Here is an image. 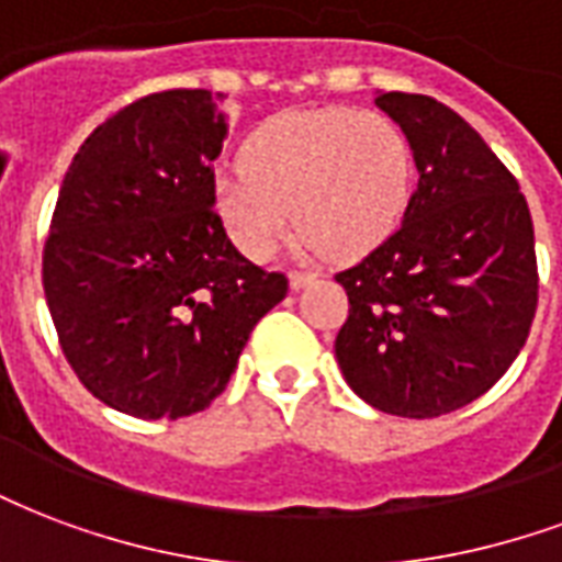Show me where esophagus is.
Returning <instances> with one entry per match:
<instances>
[{"instance_id":"34e87169","label":"esophagus","mask_w":562,"mask_h":562,"mask_svg":"<svg viewBox=\"0 0 562 562\" xmlns=\"http://www.w3.org/2000/svg\"><path fill=\"white\" fill-rule=\"evenodd\" d=\"M289 282H292V289L297 292V289H306L310 282H315V273H310V270H292Z\"/></svg>"}]
</instances>
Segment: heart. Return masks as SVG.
<instances>
[{"instance_id": "b5f03b06", "label": "heart", "mask_w": 562, "mask_h": 562, "mask_svg": "<svg viewBox=\"0 0 562 562\" xmlns=\"http://www.w3.org/2000/svg\"><path fill=\"white\" fill-rule=\"evenodd\" d=\"M414 187L405 131L375 110L280 112L240 145V172L214 181V211L235 247L265 261L292 226L330 256H360L393 235Z\"/></svg>"}]
</instances>
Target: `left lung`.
Wrapping results in <instances>:
<instances>
[{
    "label": "left lung",
    "instance_id": "obj_1",
    "mask_svg": "<svg viewBox=\"0 0 562 562\" xmlns=\"http://www.w3.org/2000/svg\"><path fill=\"white\" fill-rule=\"evenodd\" d=\"M375 103L405 131L419 181L402 226L336 282V360L384 414L429 419L488 393L525 348L539 301L530 207L480 133L426 94Z\"/></svg>",
    "mask_w": 562,
    "mask_h": 562
}]
</instances>
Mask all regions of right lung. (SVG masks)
Here are the masks:
<instances>
[{
    "instance_id": "obj_1",
    "label": "right lung",
    "mask_w": 562,
    "mask_h": 562,
    "mask_svg": "<svg viewBox=\"0 0 562 562\" xmlns=\"http://www.w3.org/2000/svg\"><path fill=\"white\" fill-rule=\"evenodd\" d=\"M223 136L211 91H157L91 133L61 181L44 244L49 315L82 386L131 417L205 411L289 292L214 211Z\"/></svg>"
}]
</instances>
